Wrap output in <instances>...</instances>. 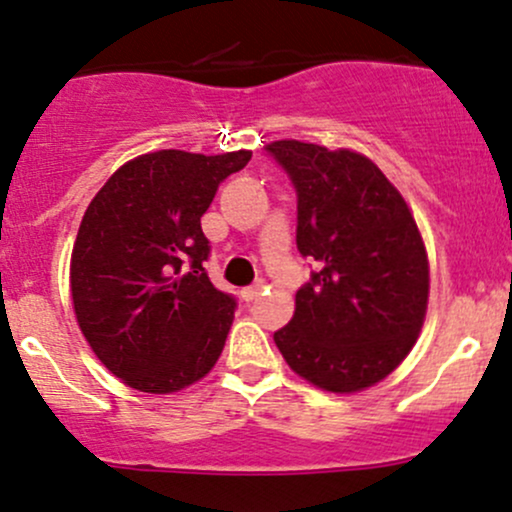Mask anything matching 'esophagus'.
<instances>
[{
  "instance_id": "34e87169",
  "label": "esophagus",
  "mask_w": 512,
  "mask_h": 512,
  "mask_svg": "<svg viewBox=\"0 0 512 512\" xmlns=\"http://www.w3.org/2000/svg\"><path fill=\"white\" fill-rule=\"evenodd\" d=\"M260 294H262V284L260 282L250 284V287L242 289V299H245V301H255L257 297H260Z\"/></svg>"
}]
</instances>
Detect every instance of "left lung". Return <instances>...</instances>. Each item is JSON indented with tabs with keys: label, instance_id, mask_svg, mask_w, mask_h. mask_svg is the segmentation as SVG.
Wrapping results in <instances>:
<instances>
[{
	"label": "left lung",
	"instance_id": "8db88e82",
	"mask_svg": "<svg viewBox=\"0 0 512 512\" xmlns=\"http://www.w3.org/2000/svg\"><path fill=\"white\" fill-rule=\"evenodd\" d=\"M265 152L297 191V250L314 262L274 343L294 373L331 392L387 378L427 314L429 265L405 198L360 154L282 139Z\"/></svg>",
	"mask_w": 512,
	"mask_h": 512
}]
</instances>
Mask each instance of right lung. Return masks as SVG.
<instances>
[{
    "label": "right lung",
    "instance_id": "obj_1",
    "mask_svg": "<svg viewBox=\"0 0 512 512\" xmlns=\"http://www.w3.org/2000/svg\"><path fill=\"white\" fill-rule=\"evenodd\" d=\"M250 157L144 154L117 169L83 215L71 255L75 316L100 363L134 390H181L223 351L238 301L208 279L201 215Z\"/></svg>",
    "mask_w": 512,
    "mask_h": 512
}]
</instances>
